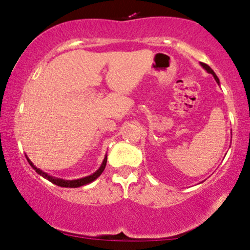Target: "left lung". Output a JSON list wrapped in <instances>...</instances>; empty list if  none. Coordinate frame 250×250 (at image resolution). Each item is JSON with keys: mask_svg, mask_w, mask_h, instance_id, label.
<instances>
[{"mask_svg": "<svg viewBox=\"0 0 250 250\" xmlns=\"http://www.w3.org/2000/svg\"><path fill=\"white\" fill-rule=\"evenodd\" d=\"M200 64H201V67H202V68H203V69H206V70H207V73H209V74H211V75H213V76H214L215 81H216V82H217V84H220V80H219V77H217V76H216V74H215V73H214V70H213V69H211V68H210V67H209V65H208V64H206V63H202V62H201V63H200Z\"/></svg>", "mask_w": 250, "mask_h": 250, "instance_id": "obj_1", "label": "left lung"}]
</instances>
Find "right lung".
Returning a JSON list of instances; mask_svg holds the SVG:
<instances>
[{"instance_id": "add662e5", "label": "right lung", "mask_w": 250, "mask_h": 250, "mask_svg": "<svg viewBox=\"0 0 250 250\" xmlns=\"http://www.w3.org/2000/svg\"><path fill=\"white\" fill-rule=\"evenodd\" d=\"M25 157H27L28 162H29V165L33 167L34 170L36 171L37 174L41 175L42 177H44V179H47L48 181H50L51 183H54V185L56 186H60V187H65V188H77V187H82V186H85V185H89V183H91L93 181H95L97 177L100 176L103 173V170H104L105 168V165H107V155L104 156V159H103V162L102 165L100 166V168L97 169L95 173H93L91 175H89V176H85V177H82V179H77V180H63V179H59V177H54L51 176V175L44 173V171H42L41 169L37 168L34 166V163L30 161L29 159H28V156L25 155Z\"/></svg>"}]
</instances>
